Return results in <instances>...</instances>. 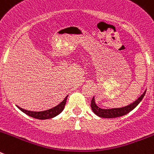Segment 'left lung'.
<instances>
[{
    "label": "left lung",
    "instance_id": "left-lung-1",
    "mask_svg": "<svg viewBox=\"0 0 154 154\" xmlns=\"http://www.w3.org/2000/svg\"><path fill=\"white\" fill-rule=\"evenodd\" d=\"M146 91L141 95L136 101L133 102L131 104L126 106L124 107H120V108H112V109H102L99 107L95 103V99L94 97L92 98V101H91V108L93 112L98 116L102 118H116L119 116H123L126 114L129 113L131 112L133 109H135L137 106V105L140 103L143 98L144 97Z\"/></svg>",
    "mask_w": 154,
    "mask_h": 154
}]
</instances>
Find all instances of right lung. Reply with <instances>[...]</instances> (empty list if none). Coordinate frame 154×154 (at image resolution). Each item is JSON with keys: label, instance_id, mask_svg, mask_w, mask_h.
<instances>
[{"label": "right lung", "instance_id": "right-lung-1", "mask_svg": "<svg viewBox=\"0 0 154 154\" xmlns=\"http://www.w3.org/2000/svg\"><path fill=\"white\" fill-rule=\"evenodd\" d=\"M67 97L64 99L63 101L61 103L56 106L53 107V108L50 109L45 110V111H41V112H34V111H29V110L24 109L21 108V107L17 106V108L20 110H21L23 112H24L25 114H27L29 116L31 117L35 118V119H51V118L55 117L56 116H58V114H60L61 112L63 111L64 107H65V105L66 103V100H67Z\"/></svg>", "mask_w": 154, "mask_h": 154}]
</instances>
